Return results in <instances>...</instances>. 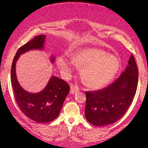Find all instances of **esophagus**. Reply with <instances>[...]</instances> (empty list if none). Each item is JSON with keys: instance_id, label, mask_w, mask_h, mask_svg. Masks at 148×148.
<instances>
[{"instance_id": "1", "label": "esophagus", "mask_w": 148, "mask_h": 148, "mask_svg": "<svg viewBox=\"0 0 148 148\" xmlns=\"http://www.w3.org/2000/svg\"><path fill=\"white\" fill-rule=\"evenodd\" d=\"M79 87H77V86H74V85H72L70 87V93L71 94H74V93L77 92L78 91H79Z\"/></svg>"}]
</instances>
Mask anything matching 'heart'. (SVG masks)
<instances>
[{
    "label": "heart",
    "mask_w": 148,
    "mask_h": 148,
    "mask_svg": "<svg viewBox=\"0 0 148 148\" xmlns=\"http://www.w3.org/2000/svg\"><path fill=\"white\" fill-rule=\"evenodd\" d=\"M57 63L65 76H69L77 65L83 67L81 76L89 88L103 87L114 78L120 68V61L114 56L96 49H83L74 53L72 58L60 56Z\"/></svg>",
    "instance_id": "b5f03b06"
}]
</instances>
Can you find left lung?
<instances>
[{"instance_id":"obj_1","label":"left lung","mask_w":148,"mask_h":148,"mask_svg":"<svg viewBox=\"0 0 148 148\" xmlns=\"http://www.w3.org/2000/svg\"><path fill=\"white\" fill-rule=\"evenodd\" d=\"M138 80V67L132 53L125 70L114 82L103 89L86 91V120L97 127L111 125L120 120L133 101Z\"/></svg>"}]
</instances>
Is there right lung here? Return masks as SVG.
Instances as JSON below:
<instances>
[{
    "label": "right lung",
    "mask_w": 148,
    "mask_h": 148,
    "mask_svg": "<svg viewBox=\"0 0 148 148\" xmlns=\"http://www.w3.org/2000/svg\"><path fill=\"white\" fill-rule=\"evenodd\" d=\"M45 38L46 35H38L20 47L14 58L11 68V84L20 110L25 116L39 123H49L58 116L70 90L66 81L54 76L51 77L45 89L37 93L25 91L18 84L16 75V63L18 58L28 51L43 49ZM51 60L53 62L55 57L52 56Z\"/></svg>",
    "instance_id": "obj_1"
}]
</instances>
